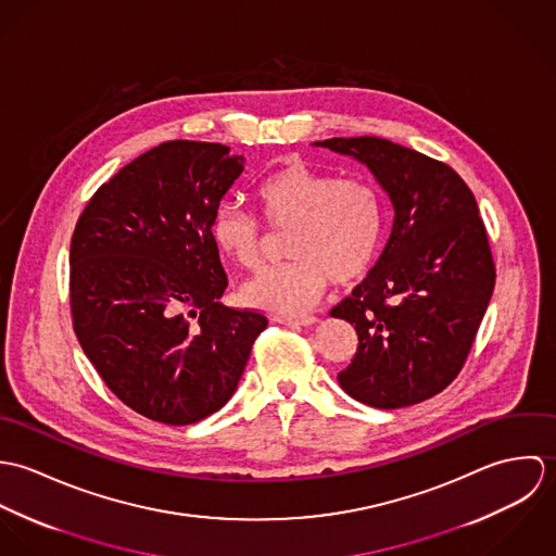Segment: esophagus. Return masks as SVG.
I'll return each instance as SVG.
<instances>
[{"instance_id":"obj_1","label":"esophagus","mask_w":556,"mask_h":556,"mask_svg":"<svg viewBox=\"0 0 556 556\" xmlns=\"http://www.w3.org/2000/svg\"><path fill=\"white\" fill-rule=\"evenodd\" d=\"M278 323L289 327H311L317 323V317H278Z\"/></svg>"}]
</instances>
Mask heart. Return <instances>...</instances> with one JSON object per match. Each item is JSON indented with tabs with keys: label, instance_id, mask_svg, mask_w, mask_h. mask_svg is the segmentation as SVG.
I'll list each match as a JSON object with an SVG mask.
<instances>
[{
	"label": "heart",
	"instance_id": "b5f03b06",
	"mask_svg": "<svg viewBox=\"0 0 556 556\" xmlns=\"http://www.w3.org/2000/svg\"><path fill=\"white\" fill-rule=\"evenodd\" d=\"M256 201L274 229L293 231L287 245L293 261L267 267L241 287V298L252 308L302 315L317 304L329 278L349 285L362 278L381 252L383 197L366 177H338L289 162L256 186ZM210 231L216 248L239 267L258 265L263 236L254 216L223 205Z\"/></svg>",
	"mask_w": 556,
	"mask_h": 556
}]
</instances>
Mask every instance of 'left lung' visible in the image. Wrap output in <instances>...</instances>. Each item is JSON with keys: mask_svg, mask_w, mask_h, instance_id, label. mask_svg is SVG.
<instances>
[{"mask_svg": "<svg viewBox=\"0 0 556 556\" xmlns=\"http://www.w3.org/2000/svg\"><path fill=\"white\" fill-rule=\"evenodd\" d=\"M315 146L364 164L394 207L375 267L331 311L359 338L338 383L375 408L437 396L458 377L494 291L476 197L452 166L388 139L336 137Z\"/></svg>", "mask_w": 556, "mask_h": 556, "instance_id": "1", "label": "left lung"}]
</instances>
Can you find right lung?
<instances>
[{
    "mask_svg": "<svg viewBox=\"0 0 556 556\" xmlns=\"http://www.w3.org/2000/svg\"><path fill=\"white\" fill-rule=\"evenodd\" d=\"M220 143L166 141L98 188L71 243L87 359L132 410L194 424L236 394L267 318L227 308L212 220L243 170Z\"/></svg>",
    "mask_w": 556,
    "mask_h": 556,
    "instance_id": "1",
    "label": "right lung"
}]
</instances>
